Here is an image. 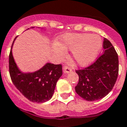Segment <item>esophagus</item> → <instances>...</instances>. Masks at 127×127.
<instances>
[{"label": "esophagus", "mask_w": 127, "mask_h": 127, "mask_svg": "<svg viewBox=\"0 0 127 127\" xmlns=\"http://www.w3.org/2000/svg\"><path fill=\"white\" fill-rule=\"evenodd\" d=\"M63 70H64V72L66 73H69V72H71L72 71V69H71L70 67H69L68 66H64L63 68Z\"/></svg>", "instance_id": "esophagus-1"}]
</instances>
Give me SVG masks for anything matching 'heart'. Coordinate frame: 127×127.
<instances>
[{
  "mask_svg": "<svg viewBox=\"0 0 127 127\" xmlns=\"http://www.w3.org/2000/svg\"><path fill=\"white\" fill-rule=\"evenodd\" d=\"M56 52L59 56L64 54V50L72 51V56L78 64L81 66L93 62L101 48V38L90 34H69L63 37Z\"/></svg>",
  "mask_w": 127,
  "mask_h": 127,
  "instance_id": "1",
  "label": "heart"
}]
</instances>
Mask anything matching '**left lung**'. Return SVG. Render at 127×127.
Returning <instances> with one entry per match:
<instances>
[{
    "label": "left lung",
    "instance_id": "left-lung-1",
    "mask_svg": "<svg viewBox=\"0 0 127 127\" xmlns=\"http://www.w3.org/2000/svg\"><path fill=\"white\" fill-rule=\"evenodd\" d=\"M103 54L93 63L76 70L79 81L75 87L77 94L86 101L101 99L110 93L118 74V57L112 43L106 38L103 42Z\"/></svg>",
    "mask_w": 127,
    "mask_h": 127
}]
</instances>
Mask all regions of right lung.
Returning a JSON list of instances; mask_svg holds the SVG:
<instances>
[{"instance_id":"1","label":"right lung","mask_w":127,"mask_h":127,"mask_svg":"<svg viewBox=\"0 0 127 127\" xmlns=\"http://www.w3.org/2000/svg\"><path fill=\"white\" fill-rule=\"evenodd\" d=\"M9 68L14 86L29 101L36 103L46 102L52 98L57 81L63 74L62 65L51 63L46 64L34 73H21L15 64L12 50L9 57Z\"/></svg>"}]
</instances>
